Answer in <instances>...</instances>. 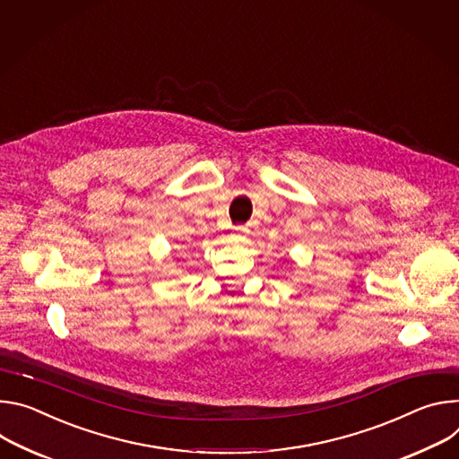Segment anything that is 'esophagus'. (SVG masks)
<instances>
[{
	"mask_svg": "<svg viewBox=\"0 0 459 459\" xmlns=\"http://www.w3.org/2000/svg\"><path fill=\"white\" fill-rule=\"evenodd\" d=\"M242 231H244V230H242Z\"/></svg>",
	"mask_w": 459,
	"mask_h": 459,
	"instance_id": "34e87169",
	"label": "esophagus"
}]
</instances>
